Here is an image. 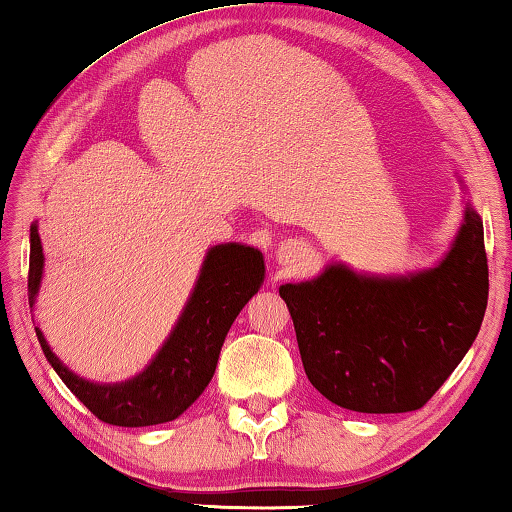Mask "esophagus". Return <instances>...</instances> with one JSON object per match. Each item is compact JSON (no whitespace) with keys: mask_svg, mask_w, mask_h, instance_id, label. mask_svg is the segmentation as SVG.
Wrapping results in <instances>:
<instances>
[{"mask_svg":"<svg viewBox=\"0 0 512 512\" xmlns=\"http://www.w3.org/2000/svg\"><path fill=\"white\" fill-rule=\"evenodd\" d=\"M307 253V246L305 241H298V239H289L284 241V244L277 248V259H280V264H296L300 259H305Z\"/></svg>","mask_w":512,"mask_h":512,"instance_id":"1","label":"esophagus"}]
</instances>
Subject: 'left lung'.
<instances>
[{
	"label": "left lung",
	"instance_id": "1",
	"mask_svg": "<svg viewBox=\"0 0 512 512\" xmlns=\"http://www.w3.org/2000/svg\"><path fill=\"white\" fill-rule=\"evenodd\" d=\"M302 366L320 395L359 413L418 411L479 334L488 305L483 221L465 207L449 253L406 275H363L329 264L282 284Z\"/></svg>",
	"mask_w": 512,
	"mask_h": 512
}]
</instances>
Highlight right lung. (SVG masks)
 Returning a JSON list of instances; mask_svg holds the SVG:
<instances>
[{"label":"right lung","instance_id":"obj_1","mask_svg":"<svg viewBox=\"0 0 512 512\" xmlns=\"http://www.w3.org/2000/svg\"><path fill=\"white\" fill-rule=\"evenodd\" d=\"M29 305L36 307L42 280V244L31 223ZM264 255L253 246L219 244L207 250L196 287L176 327L140 375L119 384H94L74 375L36 327L40 348L51 368L101 422L115 427H151L176 420L212 381L221 345L239 311L264 282Z\"/></svg>","mask_w":512,"mask_h":512}]
</instances>
